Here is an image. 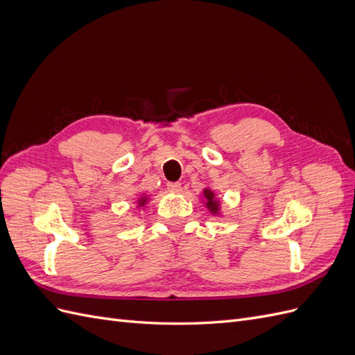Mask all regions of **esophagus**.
<instances>
[{
    "label": "esophagus",
    "mask_w": 355,
    "mask_h": 355,
    "mask_svg": "<svg viewBox=\"0 0 355 355\" xmlns=\"http://www.w3.org/2000/svg\"><path fill=\"white\" fill-rule=\"evenodd\" d=\"M180 182H168L167 184V189L170 191V192H179L180 191Z\"/></svg>",
    "instance_id": "obj_1"
}]
</instances>
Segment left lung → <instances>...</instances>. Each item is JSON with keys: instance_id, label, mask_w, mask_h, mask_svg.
I'll return each mask as SVG.
<instances>
[{"instance_id": "left-lung-1", "label": "left lung", "mask_w": 355, "mask_h": 355, "mask_svg": "<svg viewBox=\"0 0 355 355\" xmlns=\"http://www.w3.org/2000/svg\"><path fill=\"white\" fill-rule=\"evenodd\" d=\"M204 197H206V200H207L209 210H211L213 213H216L219 210V204L214 201V194H213V192L209 191V189H204Z\"/></svg>"}]
</instances>
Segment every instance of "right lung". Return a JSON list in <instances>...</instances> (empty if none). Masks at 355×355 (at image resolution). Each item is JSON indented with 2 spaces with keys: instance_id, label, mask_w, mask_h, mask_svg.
I'll return each mask as SVG.
<instances>
[{
  "instance_id": "1",
  "label": "right lung",
  "mask_w": 355,
  "mask_h": 355,
  "mask_svg": "<svg viewBox=\"0 0 355 355\" xmlns=\"http://www.w3.org/2000/svg\"><path fill=\"white\" fill-rule=\"evenodd\" d=\"M145 201H146L145 198H141V200H139V202H141V206H144V204H145Z\"/></svg>"
}]
</instances>
